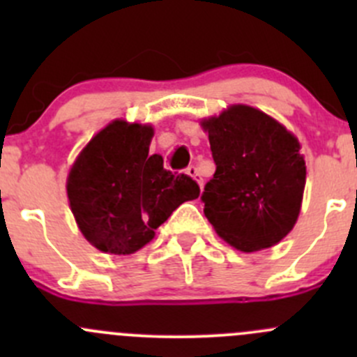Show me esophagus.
I'll list each match as a JSON object with an SVG mask.
<instances>
[{"label":"esophagus","mask_w":357,"mask_h":357,"mask_svg":"<svg viewBox=\"0 0 357 357\" xmlns=\"http://www.w3.org/2000/svg\"><path fill=\"white\" fill-rule=\"evenodd\" d=\"M186 174L190 176V178H193L197 181V185L200 186H204V178H202V174H200V171H199V167H197V165H190L188 169H186Z\"/></svg>","instance_id":"1"}]
</instances>
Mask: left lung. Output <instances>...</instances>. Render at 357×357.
<instances>
[{"instance_id":"obj_1","label":"left lung","mask_w":357,"mask_h":357,"mask_svg":"<svg viewBox=\"0 0 357 357\" xmlns=\"http://www.w3.org/2000/svg\"><path fill=\"white\" fill-rule=\"evenodd\" d=\"M200 126L215 162L202 195L205 218L236 250L275 247L301 214L307 172L297 136L242 103L202 119Z\"/></svg>"}]
</instances>
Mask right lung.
Listing matches in <instances>:
<instances>
[{
	"label": "right lung",
	"mask_w": 357,
	"mask_h": 357,
	"mask_svg": "<svg viewBox=\"0 0 357 357\" xmlns=\"http://www.w3.org/2000/svg\"><path fill=\"white\" fill-rule=\"evenodd\" d=\"M152 138V124L115 119L68 169L67 199L79 231L105 254H135L183 202L199 199L190 176L172 174L162 155H149Z\"/></svg>",
	"instance_id": "obj_1"
}]
</instances>
